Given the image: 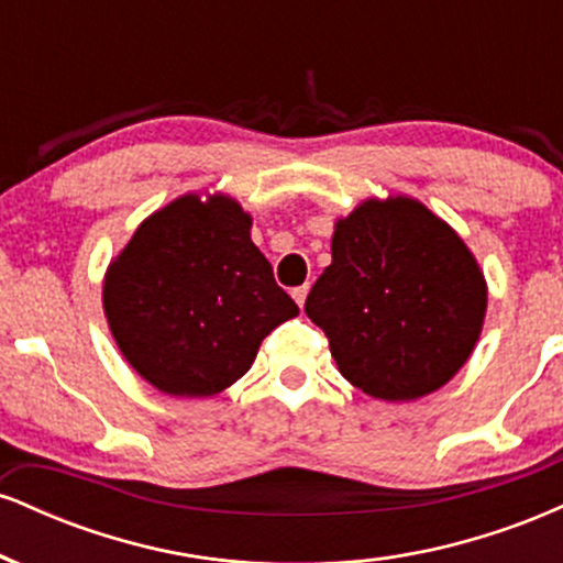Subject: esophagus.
I'll use <instances>...</instances> for the list:
<instances>
[{
  "instance_id": "obj_1",
  "label": "esophagus",
  "mask_w": 563,
  "mask_h": 563,
  "mask_svg": "<svg viewBox=\"0 0 563 563\" xmlns=\"http://www.w3.org/2000/svg\"><path fill=\"white\" fill-rule=\"evenodd\" d=\"M307 294H309V286H299L290 290V296H294V301L299 303V307H303V301H307Z\"/></svg>"
}]
</instances>
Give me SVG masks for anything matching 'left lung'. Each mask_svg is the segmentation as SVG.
I'll return each mask as SVG.
<instances>
[{
    "mask_svg": "<svg viewBox=\"0 0 563 563\" xmlns=\"http://www.w3.org/2000/svg\"><path fill=\"white\" fill-rule=\"evenodd\" d=\"M303 312L341 376L384 402L437 391L466 365L487 312L468 245L416 198H367L339 219Z\"/></svg>",
    "mask_w": 563,
    "mask_h": 563,
    "instance_id": "1",
    "label": "left lung"
}]
</instances>
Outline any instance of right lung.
<instances>
[{
    "instance_id": "right-lung-1",
    "label": "right lung",
    "mask_w": 563,
    "mask_h": 563,
    "mask_svg": "<svg viewBox=\"0 0 563 563\" xmlns=\"http://www.w3.org/2000/svg\"><path fill=\"white\" fill-rule=\"evenodd\" d=\"M102 307L126 363L172 397L228 389L299 314L251 241V217L222 192H187L147 217L108 267Z\"/></svg>"
}]
</instances>
